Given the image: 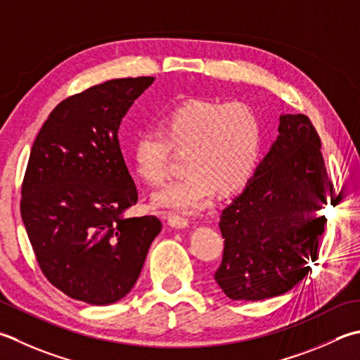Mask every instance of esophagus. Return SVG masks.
Masks as SVG:
<instances>
[{
	"label": "esophagus",
	"instance_id": "1",
	"mask_svg": "<svg viewBox=\"0 0 360 360\" xmlns=\"http://www.w3.org/2000/svg\"><path fill=\"white\" fill-rule=\"evenodd\" d=\"M168 224H170L172 228L174 229H186L188 226V220L184 217H179V215H174V214H170L168 215Z\"/></svg>",
	"mask_w": 360,
	"mask_h": 360
}]
</instances>
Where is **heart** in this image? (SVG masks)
<instances>
[{
  "label": "heart",
  "instance_id": "heart-1",
  "mask_svg": "<svg viewBox=\"0 0 360 360\" xmlns=\"http://www.w3.org/2000/svg\"><path fill=\"white\" fill-rule=\"evenodd\" d=\"M262 140V120L250 104L192 100L162 117L159 131L139 134L132 162L148 186H162L168 176L172 150L184 154L182 167L187 173L154 193L153 204L196 214L217 192L232 195L248 184Z\"/></svg>",
  "mask_w": 360,
  "mask_h": 360
}]
</instances>
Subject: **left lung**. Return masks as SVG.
Returning a JSON list of instances; mask_svg holds the SVG:
<instances>
[{
    "label": "left lung",
    "mask_w": 360,
    "mask_h": 360,
    "mask_svg": "<svg viewBox=\"0 0 360 360\" xmlns=\"http://www.w3.org/2000/svg\"><path fill=\"white\" fill-rule=\"evenodd\" d=\"M279 136L243 192L223 209L215 281L228 298L262 301L287 293L311 271L335 206L321 142L302 114L279 117Z\"/></svg>",
    "instance_id": "obj_1"
}]
</instances>
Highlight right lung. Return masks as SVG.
I'll return each mask as SVG.
<instances>
[{"label": "right lung", "instance_id": "add662e5", "mask_svg": "<svg viewBox=\"0 0 360 360\" xmlns=\"http://www.w3.org/2000/svg\"><path fill=\"white\" fill-rule=\"evenodd\" d=\"M154 77L94 86L56 105L39 131L21 186V218L40 270L67 297L108 306L131 292L162 229L123 214L137 202L118 129Z\"/></svg>", "mask_w": 360, "mask_h": 360}]
</instances>
